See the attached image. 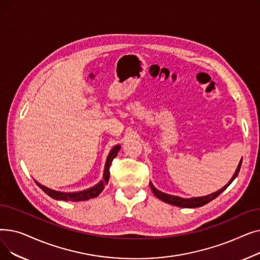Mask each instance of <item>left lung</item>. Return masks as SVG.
<instances>
[{
    "label": "left lung",
    "instance_id": "left-lung-1",
    "mask_svg": "<svg viewBox=\"0 0 260 260\" xmlns=\"http://www.w3.org/2000/svg\"><path fill=\"white\" fill-rule=\"evenodd\" d=\"M241 162H242V158L241 160L239 161V165L233 175V177H232L231 180L222 187L220 188L219 190H217V192L215 193H212L210 195H207V196H200V197H192V198H182V197H179V196H174V195H170V194H167V193H163L161 192V190L157 189L154 184L152 182H149V186H151L153 193L155 194V196L157 198H159L160 200L165 201L167 203H170V204H173V206H176V207H179V208H188V209H192V208H199V207H202L204 206V204L209 203L210 201H212L213 199H215L216 197L219 196L223 190L234 181V179L237 177L239 171H240V168H241Z\"/></svg>",
    "mask_w": 260,
    "mask_h": 260
}]
</instances>
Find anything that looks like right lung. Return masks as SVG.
Wrapping results in <instances>:
<instances>
[{"mask_svg": "<svg viewBox=\"0 0 260 260\" xmlns=\"http://www.w3.org/2000/svg\"><path fill=\"white\" fill-rule=\"evenodd\" d=\"M121 146L120 145H115L111 152H109L107 158H106V162H105V167H104V172H103V178L100 182H98L95 185L83 189V190H79V192H60V190H54L52 188H49L45 185H42L41 183H39L37 180L36 183L38 184V186L43 190L45 194H47L49 197L56 199V200H64V201H84V200H88L91 198H94L99 196V194L104 189V186L108 183L109 180V167L112 165V161L114 160V158L117 157L119 151H120Z\"/></svg>", "mask_w": 260, "mask_h": 260, "instance_id": "add662e5", "label": "right lung"}]
</instances>
